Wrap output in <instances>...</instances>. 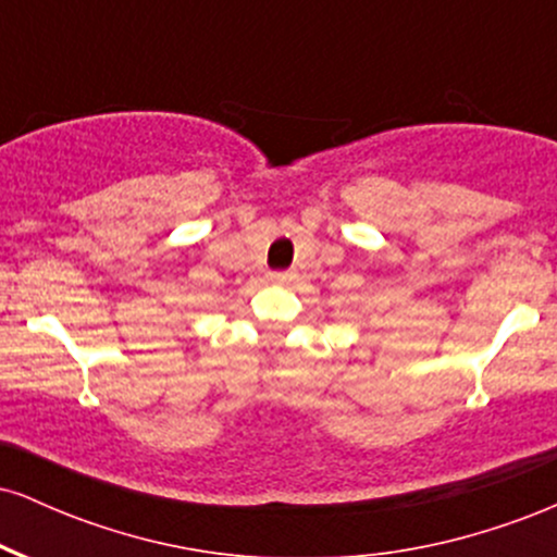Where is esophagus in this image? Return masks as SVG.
<instances>
[{"label": "esophagus", "instance_id": "esophagus-1", "mask_svg": "<svg viewBox=\"0 0 557 557\" xmlns=\"http://www.w3.org/2000/svg\"><path fill=\"white\" fill-rule=\"evenodd\" d=\"M296 274L293 272H270L267 274V280H272V283H287V280H293Z\"/></svg>", "mask_w": 557, "mask_h": 557}]
</instances>
